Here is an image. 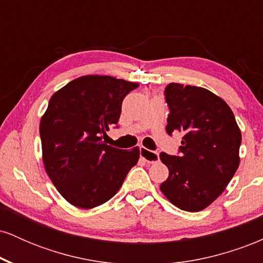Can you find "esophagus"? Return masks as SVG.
Returning a JSON list of instances; mask_svg holds the SVG:
<instances>
[{
	"mask_svg": "<svg viewBox=\"0 0 263 263\" xmlns=\"http://www.w3.org/2000/svg\"><path fill=\"white\" fill-rule=\"evenodd\" d=\"M140 156L144 162L149 163V164H153V163L159 161L158 152H153V151L147 149L146 147H140Z\"/></svg>",
	"mask_w": 263,
	"mask_h": 263,
	"instance_id": "1",
	"label": "esophagus"
}]
</instances>
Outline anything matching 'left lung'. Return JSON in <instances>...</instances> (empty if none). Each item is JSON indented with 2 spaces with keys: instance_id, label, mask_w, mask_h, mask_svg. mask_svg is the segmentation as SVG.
Returning a JSON list of instances; mask_svg holds the SVG:
<instances>
[{
  "instance_id": "obj_1",
  "label": "left lung",
  "mask_w": 263,
  "mask_h": 263,
  "mask_svg": "<svg viewBox=\"0 0 263 263\" xmlns=\"http://www.w3.org/2000/svg\"><path fill=\"white\" fill-rule=\"evenodd\" d=\"M164 96L165 131L184 136L180 156L159 155L170 170L159 188L177 208L195 213L209 206L237 171L241 131L229 105L204 87L171 83Z\"/></svg>"
}]
</instances>
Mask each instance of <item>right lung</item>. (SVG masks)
<instances>
[{"mask_svg": "<svg viewBox=\"0 0 263 263\" xmlns=\"http://www.w3.org/2000/svg\"><path fill=\"white\" fill-rule=\"evenodd\" d=\"M136 87L137 83L107 75H85L50 98L39 125L44 168L74 206L92 209L106 203L137 164L138 147L125 151L102 142L119 122L125 96Z\"/></svg>", "mask_w": 263, "mask_h": 263, "instance_id": "1", "label": "right lung"}]
</instances>
